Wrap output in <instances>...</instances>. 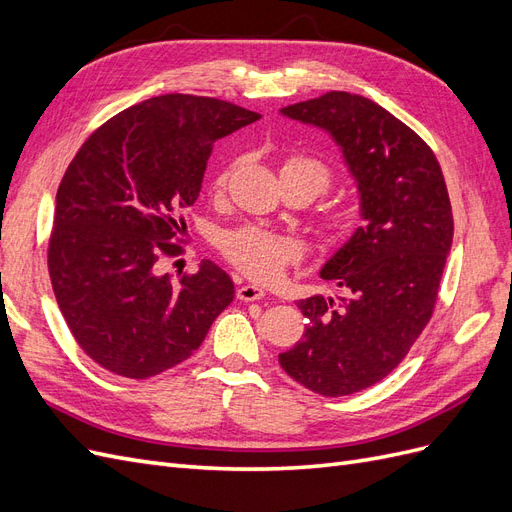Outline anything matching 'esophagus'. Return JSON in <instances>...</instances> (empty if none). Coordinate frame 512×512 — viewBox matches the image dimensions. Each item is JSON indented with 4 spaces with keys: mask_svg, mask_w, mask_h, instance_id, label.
Wrapping results in <instances>:
<instances>
[{
    "mask_svg": "<svg viewBox=\"0 0 512 512\" xmlns=\"http://www.w3.org/2000/svg\"><path fill=\"white\" fill-rule=\"evenodd\" d=\"M265 294H267V292L262 290L260 286H252V284H247V286H239V288H237V299H239V301H245V303L265 299Z\"/></svg>",
    "mask_w": 512,
    "mask_h": 512,
    "instance_id": "obj_1",
    "label": "esophagus"
}]
</instances>
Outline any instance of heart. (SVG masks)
<instances>
[{
  "label": "heart",
  "mask_w": 512,
  "mask_h": 512,
  "mask_svg": "<svg viewBox=\"0 0 512 512\" xmlns=\"http://www.w3.org/2000/svg\"><path fill=\"white\" fill-rule=\"evenodd\" d=\"M230 168L222 170L215 179V190H224L228 183ZM282 177H292L305 183V188L312 194V198L320 196L331 188L333 173L331 168L316 160L305 156H292L282 164ZM354 218L348 211H335L329 213L327 218L320 222V237L327 243L342 241L352 230ZM222 252L226 258L235 265L243 275L256 282H277L282 280L288 267L297 265L303 254V247L297 239L277 235V232L245 226L239 230L226 232L222 239Z\"/></svg>",
  "instance_id": "heart-1"
}]
</instances>
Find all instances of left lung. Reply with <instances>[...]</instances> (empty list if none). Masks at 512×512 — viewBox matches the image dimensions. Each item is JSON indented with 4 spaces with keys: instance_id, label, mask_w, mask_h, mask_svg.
Returning a JSON list of instances; mask_svg holds the SVG:
<instances>
[{
    "instance_id": "obj_1",
    "label": "left lung",
    "mask_w": 512,
    "mask_h": 512,
    "mask_svg": "<svg viewBox=\"0 0 512 512\" xmlns=\"http://www.w3.org/2000/svg\"><path fill=\"white\" fill-rule=\"evenodd\" d=\"M280 113L333 138L363 220L320 269L346 297L297 303L307 327L280 365L309 391L352 395L389 376L427 327L453 245L451 200L427 143L376 102L329 91Z\"/></svg>"
}]
</instances>
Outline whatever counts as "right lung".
<instances>
[{"label":"right lung","instance_id":"right-lung-1","mask_svg":"<svg viewBox=\"0 0 512 512\" xmlns=\"http://www.w3.org/2000/svg\"><path fill=\"white\" fill-rule=\"evenodd\" d=\"M258 119L232 102L166 94L108 119L70 162L49 273L76 344L104 369L145 380L179 365L235 299L211 260L177 282L158 262L181 254L170 241L183 235L213 143Z\"/></svg>","mask_w":512,"mask_h":512}]
</instances>
